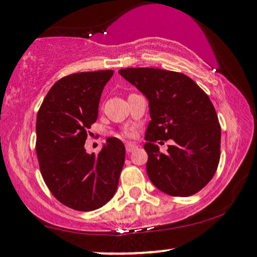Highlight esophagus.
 <instances>
[{"label":"esophagus","mask_w":257,"mask_h":257,"mask_svg":"<svg viewBox=\"0 0 257 257\" xmlns=\"http://www.w3.org/2000/svg\"><path fill=\"white\" fill-rule=\"evenodd\" d=\"M137 149V145L135 143H127L125 144V150H127V152H133L135 151Z\"/></svg>","instance_id":"esophagus-1"}]
</instances>
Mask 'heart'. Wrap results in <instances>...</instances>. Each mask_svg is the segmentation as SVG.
I'll return each instance as SVG.
<instances>
[{"label": "heart", "instance_id": "obj_1", "mask_svg": "<svg viewBox=\"0 0 257 257\" xmlns=\"http://www.w3.org/2000/svg\"><path fill=\"white\" fill-rule=\"evenodd\" d=\"M124 135H125V136H130V135H132V134H130V133H125Z\"/></svg>", "mask_w": 257, "mask_h": 257}]
</instances>
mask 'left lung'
Wrapping results in <instances>:
<instances>
[{
	"instance_id": "1",
	"label": "left lung",
	"mask_w": 257,
	"mask_h": 257,
	"mask_svg": "<svg viewBox=\"0 0 257 257\" xmlns=\"http://www.w3.org/2000/svg\"><path fill=\"white\" fill-rule=\"evenodd\" d=\"M118 74L149 100L151 121L144 145L149 179L171 196L198 193L213 178L220 159L221 129L208 94L181 72L125 68ZM168 139L172 145L160 153L154 142Z\"/></svg>"
}]
</instances>
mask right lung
<instances>
[{"mask_svg": "<svg viewBox=\"0 0 257 257\" xmlns=\"http://www.w3.org/2000/svg\"><path fill=\"white\" fill-rule=\"evenodd\" d=\"M113 72L64 76L48 91L37 115L36 151L44 181L57 201L78 211L101 208L114 196L124 164V145L116 137L107 139L98 155L84 149Z\"/></svg>", "mask_w": 257, "mask_h": 257, "instance_id": "right-lung-1", "label": "right lung"}]
</instances>
